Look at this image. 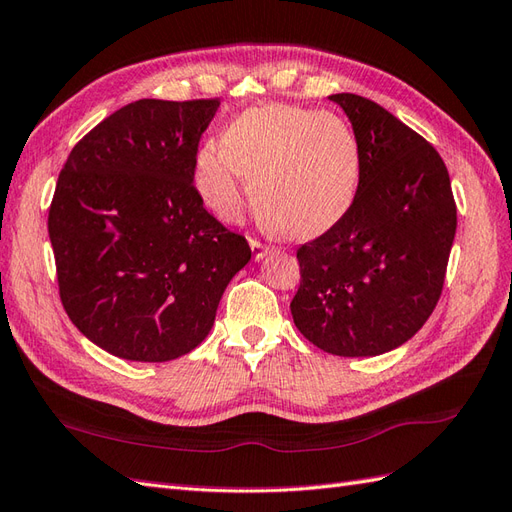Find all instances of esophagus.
<instances>
[{"instance_id": "34e87169", "label": "esophagus", "mask_w": 512, "mask_h": 512, "mask_svg": "<svg viewBox=\"0 0 512 512\" xmlns=\"http://www.w3.org/2000/svg\"><path fill=\"white\" fill-rule=\"evenodd\" d=\"M251 248H253V257L255 259H264L266 253L270 251V246H266L264 242H259V240H251Z\"/></svg>"}]
</instances>
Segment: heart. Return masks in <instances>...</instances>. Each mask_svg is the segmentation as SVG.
Masks as SVG:
<instances>
[{
    "label": "heart",
    "mask_w": 512,
    "mask_h": 512,
    "mask_svg": "<svg viewBox=\"0 0 512 512\" xmlns=\"http://www.w3.org/2000/svg\"><path fill=\"white\" fill-rule=\"evenodd\" d=\"M360 183V148L334 113L290 104L251 109L227 126L222 146H202L194 185L207 209L240 222L248 198L279 233L314 237L347 216Z\"/></svg>",
    "instance_id": "b5f03b06"
}]
</instances>
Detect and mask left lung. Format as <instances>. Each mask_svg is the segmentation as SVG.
<instances>
[{
  "label": "left lung",
  "mask_w": 512,
  "mask_h": 512,
  "mask_svg": "<svg viewBox=\"0 0 512 512\" xmlns=\"http://www.w3.org/2000/svg\"><path fill=\"white\" fill-rule=\"evenodd\" d=\"M342 106L360 148V183L336 227L296 251V329L344 358L401 347L441 299L456 202L436 148L384 106L355 93Z\"/></svg>",
  "instance_id": "1"
}]
</instances>
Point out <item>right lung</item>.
Here are the masks:
<instances>
[{
    "label": "right lung",
    "mask_w": 512,
    "mask_h": 512,
    "mask_svg": "<svg viewBox=\"0 0 512 512\" xmlns=\"http://www.w3.org/2000/svg\"><path fill=\"white\" fill-rule=\"evenodd\" d=\"M211 100H137L82 137L47 216L58 294L82 334L122 360L170 362L196 349L246 237L202 207L194 187Z\"/></svg>",
    "instance_id": "obj_1"
}]
</instances>
